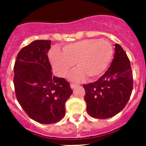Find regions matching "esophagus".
Segmentation results:
<instances>
[{
    "label": "esophagus",
    "mask_w": 146,
    "mask_h": 146,
    "mask_svg": "<svg viewBox=\"0 0 146 146\" xmlns=\"http://www.w3.org/2000/svg\"><path fill=\"white\" fill-rule=\"evenodd\" d=\"M77 86L78 85H76V84H73V83L70 84V88H71V89H74V88H76Z\"/></svg>",
    "instance_id": "1"
}]
</instances>
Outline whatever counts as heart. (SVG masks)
I'll list each match as a JSON object with an SVG mask.
<instances>
[{
  "mask_svg": "<svg viewBox=\"0 0 146 146\" xmlns=\"http://www.w3.org/2000/svg\"><path fill=\"white\" fill-rule=\"evenodd\" d=\"M114 49L106 40L85 39L65 45L63 52L54 47L49 53V58L57 74L61 77L76 63L78 68L69 76L70 80L80 81L85 77L90 80L100 77L112 61Z\"/></svg>",
  "mask_w": 146,
  "mask_h": 146,
  "instance_id": "obj_1",
  "label": "heart"
}]
</instances>
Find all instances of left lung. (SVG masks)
<instances>
[{"label":"left lung","instance_id":"1","mask_svg":"<svg viewBox=\"0 0 146 146\" xmlns=\"http://www.w3.org/2000/svg\"><path fill=\"white\" fill-rule=\"evenodd\" d=\"M114 58L97 81L83 85L87 112L96 119H108L120 112L133 90V73L126 52L115 44Z\"/></svg>","mask_w":146,"mask_h":146}]
</instances>
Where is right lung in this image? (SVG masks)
Here are the masks:
<instances>
[{"mask_svg":"<svg viewBox=\"0 0 146 146\" xmlns=\"http://www.w3.org/2000/svg\"><path fill=\"white\" fill-rule=\"evenodd\" d=\"M50 40H35L23 47L14 66L16 98L26 114L44 123H56L64 117L65 104L72 95L70 83L52 76L47 53Z\"/></svg>","mask_w":146,"mask_h":146,"instance_id":"obj_1","label":"right lung"}]
</instances>
